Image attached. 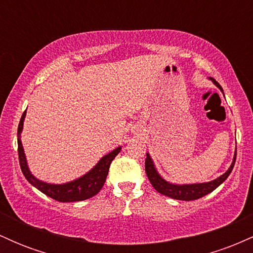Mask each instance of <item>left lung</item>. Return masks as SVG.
<instances>
[{"label":"left lung","mask_w":253,"mask_h":253,"mask_svg":"<svg viewBox=\"0 0 253 253\" xmlns=\"http://www.w3.org/2000/svg\"><path fill=\"white\" fill-rule=\"evenodd\" d=\"M211 80L213 81V83L222 91L221 85L216 82L214 78L211 77ZM146 159H145V171H146V175L151 184L153 185V188L158 191V193L163 194L165 196H169L171 199L175 200H182V201H191V200H197L201 199L207 194H210L214 189H216L221 183L225 181L226 178L229 176V173L233 170L234 163H236L237 158V152L234 155L233 163L231 164L229 169L226 171L223 175L217 177L214 181L207 182V183H199V184H183V185H177V184H171V183H168L164 181L161 176L157 172L155 165L152 163V159L150 158L149 153L146 155Z\"/></svg>","instance_id":"8db88e82"}]
</instances>
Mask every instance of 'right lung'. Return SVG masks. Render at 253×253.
I'll return each instance as SVG.
<instances>
[{"instance_id":"obj_1","label":"right lung","mask_w":253,"mask_h":253,"mask_svg":"<svg viewBox=\"0 0 253 253\" xmlns=\"http://www.w3.org/2000/svg\"><path fill=\"white\" fill-rule=\"evenodd\" d=\"M25 117L26 112L22 114L21 119H20L19 127H17V152H19L20 167H21V171L26 177V179L33 187H36L37 189H39L42 193L45 194V195L50 196L51 199L59 202L83 201V200L90 199V197L96 195L98 191L101 190V188L103 187L104 182H106L110 163L117 157L118 153L120 152L121 147H118V149L112 151L108 155L102 157V159L98 162L96 167L91 171H89L86 175L81 177V178L65 183V184H48V183L37 179L28 170L24 147H22L21 140H20V134H21L22 126H24Z\"/></svg>"}]
</instances>
